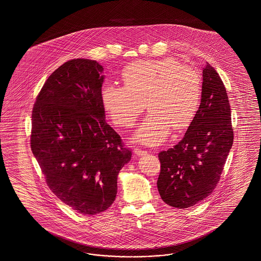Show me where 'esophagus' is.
I'll use <instances>...</instances> for the list:
<instances>
[{
	"instance_id": "esophagus-1",
	"label": "esophagus",
	"mask_w": 261,
	"mask_h": 261,
	"mask_svg": "<svg viewBox=\"0 0 261 261\" xmlns=\"http://www.w3.org/2000/svg\"><path fill=\"white\" fill-rule=\"evenodd\" d=\"M134 152H135L138 156H143V155L147 154V151H146V150H142V149H140V148H135Z\"/></svg>"
}]
</instances>
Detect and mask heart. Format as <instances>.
Masks as SVG:
<instances>
[{
    "label": "heart",
    "instance_id": "heart-1",
    "mask_svg": "<svg viewBox=\"0 0 261 261\" xmlns=\"http://www.w3.org/2000/svg\"><path fill=\"white\" fill-rule=\"evenodd\" d=\"M122 79L124 86L103 85L100 99L109 117L121 126L133 125L146 101L149 114L135 132L136 142L161 144L172 127L189 126L198 110L200 76L174 58L135 62L123 70Z\"/></svg>",
    "mask_w": 261,
    "mask_h": 261
}]
</instances>
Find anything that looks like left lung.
<instances>
[{
	"label": "left lung",
	"mask_w": 261,
	"mask_h": 261,
	"mask_svg": "<svg viewBox=\"0 0 261 261\" xmlns=\"http://www.w3.org/2000/svg\"><path fill=\"white\" fill-rule=\"evenodd\" d=\"M199 108L184 139L159 153L158 190L166 204L188 208L212 194L233 143L225 87L210 65L201 66Z\"/></svg>",
	"instance_id": "8db88e82"
}]
</instances>
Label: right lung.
Instances as JSON below:
<instances>
[{"instance_id":"1","label":"right lung","mask_w":261,"mask_h":261,"mask_svg":"<svg viewBox=\"0 0 261 261\" xmlns=\"http://www.w3.org/2000/svg\"><path fill=\"white\" fill-rule=\"evenodd\" d=\"M102 72L93 60L65 63L48 76L32 114L31 147L47 187L64 203L88 215L113 204L119 170L132 159L106 122Z\"/></svg>"}]
</instances>
